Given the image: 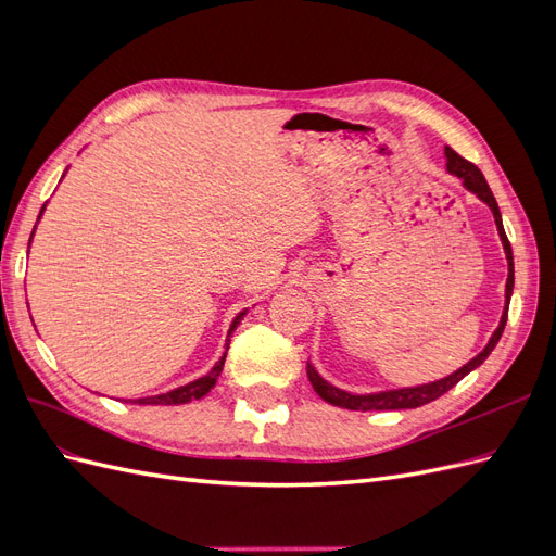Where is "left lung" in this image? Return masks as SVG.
Returning <instances> with one entry per match:
<instances>
[{
    "instance_id": "obj_1",
    "label": "left lung",
    "mask_w": 556,
    "mask_h": 556,
    "mask_svg": "<svg viewBox=\"0 0 556 556\" xmlns=\"http://www.w3.org/2000/svg\"><path fill=\"white\" fill-rule=\"evenodd\" d=\"M445 157H447V172L452 176H457L464 188L468 192H473L480 201H484L486 206H490V211L494 213V223H496V229H498V237H501V243H503V250H506V260H508V280H506V308H503V315H501V323L496 327V331L492 333L490 343L484 345L482 352H478V355L470 359L468 364H464L462 368H457V371L450 374L447 378H441L435 382H427V384H417V387H403V390H387V392H376V394H350L345 390H339V387L329 384L323 376H319L315 371V366L308 364L306 366V374H308V380L313 384V390L317 392L319 399H325L327 403H331V406H339V408H348V410H403V408H419L425 406V403H431L439 396H443L447 390H452L454 384H457L462 378H466L473 368H478L486 357L492 355V350L496 348L498 339L503 329H506V323H508V304H510V296H513V285H515V264H513V248H510V241L506 237V229H503V220H501V211H498V204L496 199L490 190V185H486L482 172L478 169V166L473 162L464 160L462 155L454 153V150L450 146H445Z\"/></svg>"
}]
</instances>
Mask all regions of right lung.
I'll return each instance as SVG.
<instances>
[{"label": "right lung", "instance_id": "obj_1", "mask_svg": "<svg viewBox=\"0 0 556 556\" xmlns=\"http://www.w3.org/2000/svg\"><path fill=\"white\" fill-rule=\"evenodd\" d=\"M41 213H43V208H41ZM41 213H39V217H41ZM31 233H35V231H31ZM245 313H248V311H241L237 317H233V323H231V327H229V331H227V350H229L231 333H233V329H237V327L241 325V319L245 317ZM225 357H227V352H225V355L220 357V362H217L204 378H197V380H192V382H188V384L176 387V390L166 392V394L131 399L129 403H139V406H178V403H188V401H192V399L206 396V394L213 390V384L217 382V376L223 374Z\"/></svg>", "mask_w": 556, "mask_h": 556}]
</instances>
